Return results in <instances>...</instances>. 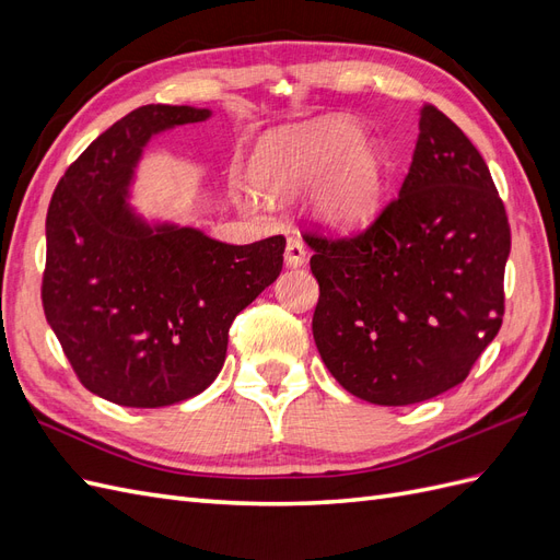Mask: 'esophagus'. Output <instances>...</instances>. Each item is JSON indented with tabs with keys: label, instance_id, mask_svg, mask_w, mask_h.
<instances>
[{
	"label": "esophagus",
	"instance_id": "obj_1",
	"mask_svg": "<svg viewBox=\"0 0 560 560\" xmlns=\"http://www.w3.org/2000/svg\"><path fill=\"white\" fill-rule=\"evenodd\" d=\"M284 264L290 268H299L306 264V245L299 238V235H292L290 241H287V249H284Z\"/></svg>",
	"mask_w": 560,
	"mask_h": 560
}]
</instances>
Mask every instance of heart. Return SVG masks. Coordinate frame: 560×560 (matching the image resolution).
Returning <instances> with one entry per match:
<instances>
[{
  "instance_id": "1",
  "label": "heart",
  "mask_w": 560,
  "mask_h": 560,
  "mask_svg": "<svg viewBox=\"0 0 560 560\" xmlns=\"http://www.w3.org/2000/svg\"><path fill=\"white\" fill-rule=\"evenodd\" d=\"M249 171L270 194H294L317 182L315 214L336 229L366 222L383 194L381 147L341 116L268 135Z\"/></svg>"
}]
</instances>
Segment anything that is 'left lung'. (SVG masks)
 <instances>
[{"label": "left lung", "mask_w": 560, "mask_h": 560, "mask_svg": "<svg viewBox=\"0 0 560 560\" xmlns=\"http://www.w3.org/2000/svg\"><path fill=\"white\" fill-rule=\"evenodd\" d=\"M303 241L315 252L319 358L364 401L406 406L460 385L502 327L504 202L477 147L434 105H422L409 175L374 222Z\"/></svg>", "instance_id": "1"}]
</instances>
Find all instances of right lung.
<instances>
[{
    "label": "right lung",
    "mask_w": 560,
    "mask_h": 560,
    "mask_svg": "<svg viewBox=\"0 0 560 560\" xmlns=\"http://www.w3.org/2000/svg\"><path fill=\"white\" fill-rule=\"evenodd\" d=\"M208 116L138 107L89 144L50 198L44 313L81 385L118 406L200 395L224 366L235 315L282 270V235L226 245L191 226H149L126 202L151 135Z\"/></svg>",
    "instance_id": "obj_1"
}]
</instances>
